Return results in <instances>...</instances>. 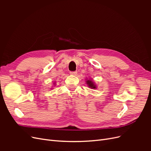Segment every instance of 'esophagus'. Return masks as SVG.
Masks as SVG:
<instances>
[{"instance_id":"34e87169","label":"esophagus","mask_w":151,"mask_h":151,"mask_svg":"<svg viewBox=\"0 0 151 151\" xmlns=\"http://www.w3.org/2000/svg\"><path fill=\"white\" fill-rule=\"evenodd\" d=\"M77 71H74V72H70V74L72 76H76L77 74Z\"/></svg>"}]
</instances>
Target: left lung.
Segmentation results:
<instances>
[{
  "instance_id": "obj_1",
  "label": "left lung",
  "mask_w": 151,
  "mask_h": 151,
  "mask_svg": "<svg viewBox=\"0 0 151 151\" xmlns=\"http://www.w3.org/2000/svg\"><path fill=\"white\" fill-rule=\"evenodd\" d=\"M86 83L89 86V87L91 89H96V85L93 83V82L91 80L86 81Z\"/></svg>"
}]
</instances>
